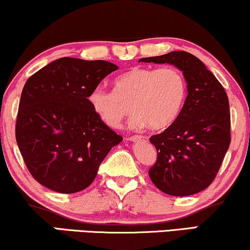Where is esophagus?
Wrapping results in <instances>:
<instances>
[{
    "instance_id": "34e87169",
    "label": "esophagus",
    "mask_w": 250,
    "mask_h": 250,
    "mask_svg": "<svg viewBox=\"0 0 250 250\" xmlns=\"http://www.w3.org/2000/svg\"><path fill=\"white\" fill-rule=\"evenodd\" d=\"M147 138L144 137V136H134V137L129 138V141L131 142H138V141H146Z\"/></svg>"
}]
</instances>
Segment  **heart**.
Listing matches in <instances>:
<instances>
[{"mask_svg": "<svg viewBox=\"0 0 250 250\" xmlns=\"http://www.w3.org/2000/svg\"><path fill=\"white\" fill-rule=\"evenodd\" d=\"M186 82L173 67H135L114 81L113 91L96 87L88 94V104L96 115L110 128H119L128 114L130 104L132 118L129 125L152 130L165 129L175 121L186 98Z\"/></svg>", "mask_w": 250, "mask_h": 250, "instance_id": "obj_1", "label": "heart"}]
</instances>
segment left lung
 <instances>
[{"mask_svg":"<svg viewBox=\"0 0 250 250\" xmlns=\"http://www.w3.org/2000/svg\"><path fill=\"white\" fill-rule=\"evenodd\" d=\"M138 62L174 65L187 82V98L178 118L153 135L157 162L148 170L158 189L189 196L208 188L216 178L230 143L229 98L223 85L200 59L176 50Z\"/></svg>","mask_w":250,"mask_h":250,"instance_id":"obj_1","label":"left lung"}]
</instances>
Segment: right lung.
<instances>
[{"instance_id": "1", "label": "right lung", "mask_w": 250, "mask_h": 250, "mask_svg": "<svg viewBox=\"0 0 250 250\" xmlns=\"http://www.w3.org/2000/svg\"><path fill=\"white\" fill-rule=\"evenodd\" d=\"M119 67L61 58L31 76L21 96L16 141L40 185L72 194L87 188L100 164L122 142L96 115L88 94Z\"/></svg>"}]
</instances>
